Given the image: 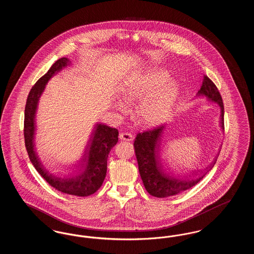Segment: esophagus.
Returning a JSON list of instances; mask_svg holds the SVG:
<instances>
[{
  "label": "esophagus",
  "instance_id": "34e87169",
  "mask_svg": "<svg viewBox=\"0 0 254 254\" xmlns=\"http://www.w3.org/2000/svg\"><path fill=\"white\" fill-rule=\"evenodd\" d=\"M120 139L123 141H128L129 142V141H132L133 136L130 133L122 132L120 134Z\"/></svg>",
  "mask_w": 254,
  "mask_h": 254
}]
</instances>
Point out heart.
I'll list each match as a JSON object with an SVG mask.
<instances>
[{
	"instance_id": "1",
	"label": "heart",
	"mask_w": 254,
	"mask_h": 254,
	"mask_svg": "<svg viewBox=\"0 0 254 254\" xmlns=\"http://www.w3.org/2000/svg\"><path fill=\"white\" fill-rule=\"evenodd\" d=\"M169 80L170 75L168 71H152L134 85L126 95L128 102L144 100L141 114L149 125L156 126L166 121L175 107L180 87Z\"/></svg>"
}]
</instances>
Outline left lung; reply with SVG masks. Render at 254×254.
<instances>
[{
  "instance_id": "8db88e82",
  "label": "left lung",
  "mask_w": 254,
  "mask_h": 254,
  "mask_svg": "<svg viewBox=\"0 0 254 254\" xmlns=\"http://www.w3.org/2000/svg\"><path fill=\"white\" fill-rule=\"evenodd\" d=\"M195 98L205 99L209 104H215L220 108L219 127L223 132V100L216 85L207 76H204L202 86ZM166 129L167 125H164L153 130L139 133L134 141L139 172L145 190L150 195L158 198H165L181 193L201 181L205 174L214 167L221 149H218L217 154L205 169H187L186 171H182V173H171L170 171H167L162 157L163 138Z\"/></svg>"
}]
</instances>
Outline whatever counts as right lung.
<instances>
[{"label": "right lung", "mask_w": 254, "mask_h": 254, "mask_svg": "<svg viewBox=\"0 0 254 254\" xmlns=\"http://www.w3.org/2000/svg\"><path fill=\"white\" fill-rule=\"evenodd\" d=\"M70 64L71 61L65 57L56 61L31 88L24 109V143L33 167L50 186L64 193L85 197L96 192L106 178L109 152L118 142L119 132L116 128L105 124H95L82 156L68 166L67 169L70 168L72 171L64 177L50 172L37 151L36 114L40 98L49 80Z\"/></svg>", "instance_id": "obj_1"}]
</instances>
